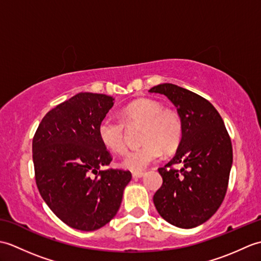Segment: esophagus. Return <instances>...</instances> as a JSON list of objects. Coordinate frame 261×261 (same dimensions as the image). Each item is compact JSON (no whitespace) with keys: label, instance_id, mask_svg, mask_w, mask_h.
<instances>
[{"label":"esophagus","instance_id":"obj_1","mask_svg":"<svg viewBox=\"0 0 261 261\" xmlns=\"http://www.w3.org/2000/svg\"><path fill=\"white\" fill-rule=\"evenodd\" d=\"M143 175H145L143 171H135V173H132V177H134V178H141Z\"/></svg>","mask_w":261,"mask_h":261}]
</instances>
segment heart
I'll use <instances>...</instances> for the list:
<instances>
[{"mask_svg":"<svg viewBox=\"0 0 261 261\" xmlns=\"http://www.w3.org/2000/svg\"><path fill=\"white\" fill-rule=\"evenodd\" d=\"M122 121L104 118L98 123L97 132L103 145L116 154L126 150L125 125H142L137 150L130 151L122 160L124 168L141 171L162 157L163 151L170 152L178 147L182 137V122L178 113L163 109L162 104L149 98H141L126 105L121 111Z\"/></svg>","mask_w":261,"mask_h":261,"instance_id":"b5f03b06","label":"heart"}]
</instances>
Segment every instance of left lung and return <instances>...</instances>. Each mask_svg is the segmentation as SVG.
<instances>
[{"instance_id":"1","label":"left lung","mask_w":261,"mask_h":261,"mask_svg":"<svg viewBox=\"0 0 261 261\" xmlns=\"http://www.w3.org/2000/svg\"><path fill=\"white\" fill-rule=\"evenodd\" d=\"M167 96L182 122V137L174 158L158 168L163 185L153 195L158 213L182 229L202 224L222 204L232 166V143L224 122L207 99L174 84L153 86ZM181 163L180 170L173 165Z\"/></svg>"}]
</instances>
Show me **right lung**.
Here are the masks:
<instances>
[{
	"instance_id": "1",
	"label": "right lung",
	"mask_w": 261,
	"mask_h": 261,
	"mask_svg": "<svg viewBox=\"0 0 261 261\" xmlns=\"http://www.w3.org/2000/svg\"><path fill=\"white\" fill-rule=\"evenodd\" d=\"M113 101L105 94H76L49 111L33 136L39 193L57 218L77 230L94 231L109 223L132 177L129 170H101L112 156L97 127Z\"/></svg>"
}]
</instances>
